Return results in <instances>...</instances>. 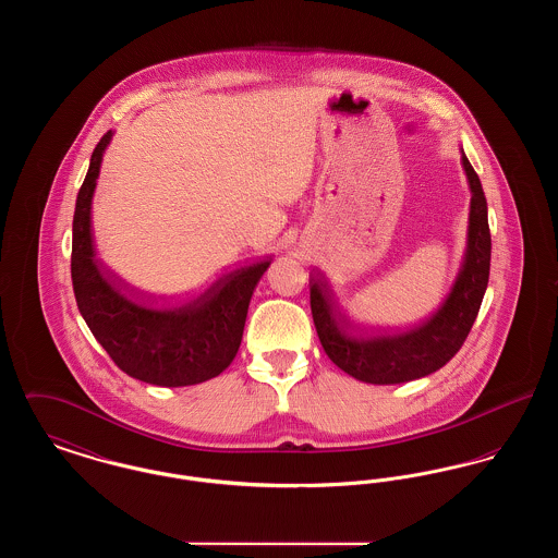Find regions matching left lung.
<instances>
[{"label": "left lung", "instance_id": "1", "mask_svg": "<svg viewBox=\"0 0 558 558\" xmlns=\"http://www.w3.org/2000/svg\"><path fill=\"white\" fill-rule=\"evenodd\" d=\"M462 167L471 186L469 242L460 274L441 307L423 324L389 337L349 332L328 301L326 284L310 280L312 316L326 355L349 376L372 385H398L423 378L446 366L466 341L489 280L492 236L487 201L473 165L462 153Z\"/></svg>", "mask_w": 558, "mask_h": 558}]
</instances>
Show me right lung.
<instances>
[{
    "mask_svg": "<svg viewBox=\"0 0 558 558\" xmlns=\"http://www.w3.org/2000/svg\"><path fill=\"white\" fill-rule=\"evenodd\" d=\"M112 132L96 144L73 217L71 278L81 316L112 362L159 387L205 383L239 353L251 294L271 259L240 267L211 289L175 305H150L117 287L96 259L92 198Z\"/></svg>",
    "mask_w": 558,
    "mask_h": 558,
    "instance_id": "add662e5",
    "label": "right lung"
}]
</instances>
